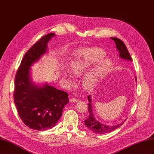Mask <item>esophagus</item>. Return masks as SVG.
Segmentation results:
<instances>
[{"mask_svg":"<svg viewBox=\"0 0 154 154\" xmlns=\"http://www.w3.org/2000/svg\"><path fill=\"white\" fill-rule=\"evenodd\" d=\"M78 101H79V100L76 99V98H71V99H70V101H71V103H74V102H77Z\"/></svg>","mask_w":154,"mask_h":154,"instance_id":"obj_1","label":"esophagus"}]
</instances>
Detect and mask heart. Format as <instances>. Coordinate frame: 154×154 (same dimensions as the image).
I'll return each mask as SVG.
<instances>
[{"label":"heart","mask_w":154,"mask_h":154,"mask_svg":"<svg viewBox=\"0 0 154 154\" xmlns=\"http://www.w3.org/2000/svg\"><path fill=\"white\" fill-rule=\"evenodd\" d=\"M105 56L103 51L98 49H83L74 54L69 63V70L72 75L80 76L96 63L94 67L87 72L82 80V85L86 90H90L103 78L110 67L111 62L109 58H102ZM64 76L69 85L73 84L71 75L64 72Z\"/></svg>","instance_id":"1"}]
</instances>
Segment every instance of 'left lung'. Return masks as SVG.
Segmentation results:
<instances>
[{
    "label": "left lung",
    "mask_w": 154,
    "mask_h": 154,
    "mask_svg": "<svg viewBox=\"0 0 154 154\" xmlns=\"http://www.w3.org/2000/svg\"><path fill=\"white\" fill-rule=\"evenodd\" d=\"M111 39L114 41L116 44V48H117L118 52L119 53V57L125 60H128V61H132V58L130 57V54L128 53V51L126 47V45L123 43V42L118 38H111ZM136 82H137V78L135 77ZM88 118L85 120V125L86 127L89 129L91 132H94L96 134H106L114 131V130L119 128L120 126H122L125 121L117 124L116 125H106L105 124L101 123L97 121L94 116L92 111V100L91 95L88 96Z\"/></svg>",
    "instance_id": "left-lung-1"
}]
</instances>
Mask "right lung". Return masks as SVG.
Listing matches in <instances>:
<instances>
[{
	"label": "right lung",
	"mask_w": 154,
	"mask_h": 154,
	"mask_svg": "<svg viewBox=\"0 0 154 154\" xmlns=\"http://www.w3.org/2000/svg\"><path fill=\"white\" fill-rule=\"evenodd\" d=\"M56 35L44 36L25 54L15 78L13 99L20 119L29 128L45 130L54 127L69 103L68 94L48 83L36 85L31 80V69L48 52V44Z\"/></svg>",
	"instance_id": "add662e5"
}]
</instances>
